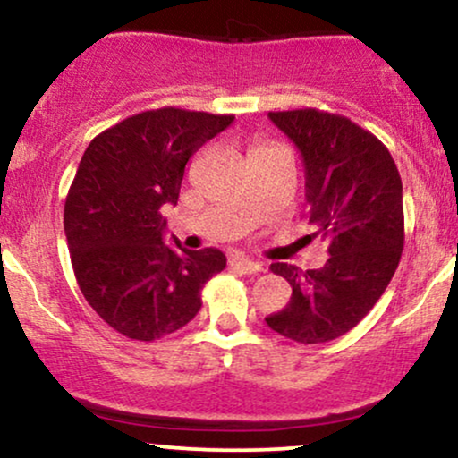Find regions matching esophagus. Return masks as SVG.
Segmentation results:
<instances>
[{"instance_id": "34e87169", "label": "esophagus", "mask_w": 458, "mask_h": 458, "mask_svg": "<svg viewBox=\"0 0 458 458\" xmlns=\"http://www.w3.org/2000/svg\"><path fill=\"white\" fill-rule=\"evenodd\" d=\"M230 267H233V269H236V271H243V273H259V271H262L260 262L243 259V256H236V259L230 260Z\"/></svg>"}]
</instances>
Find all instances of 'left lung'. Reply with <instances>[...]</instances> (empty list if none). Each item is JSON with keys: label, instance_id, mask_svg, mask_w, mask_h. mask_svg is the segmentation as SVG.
<instances>
[{"label": "left lung", "instance_id": "1", "mask_svg": "<svg viewBox=\"0 0 458 458\" xmlns=\"http://www.w3.org/2000/svg\"><path fill=\"white\" fill-rule=\"evenodd\" d=\"M269 118L301 152L308 224L329 243V259L308 271L273 262L293 297L265 320L295 343H329L370 312L401 262V174L390 150L344 115L295 109Z\"/></svg>", "mask_w": 458, "mask_h": 458}]
</instances>
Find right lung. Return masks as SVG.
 Masks as SVG:
<instances>
[{
    "mask_svg": "<svg viewBox=\"0 0 458 458\" xmlns=\"http://www.w3.org/2000/svg\"><path fill=\"white\" fill-rule=\"evenodd\" d=\"M234 115L163 107L114 124L90 141L64 204V233L83 297L131 340L174 334L202 308L224 271L215 247L163 243L161 208L176 204L185 165Z\"/></svg>",
    "mask_w": 458,
    "mask_h": 458,
    "instance_id": "obj_1",
    "label": "right lung"
}]
</instances>
